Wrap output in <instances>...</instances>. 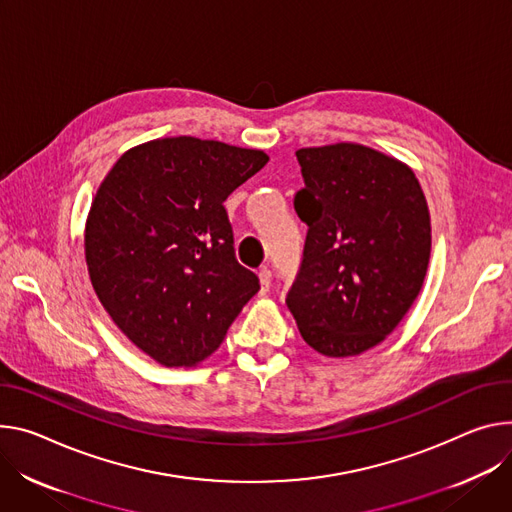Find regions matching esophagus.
Wrapping results in <instances>:
<instances>
[{
    "label": "esophagus",
    "instance_id": "esophagus-1",
    "mask_svg": "<svg viewBox=\"0 0 512 512\" xmlns=\"http://www.w3.org/2000/svg\"><path fill=\"white\" fill-rule=\"evenodd\" d=\"M257 275H259V284H261V294L269 292V288H271V271L267 267H263V269H259Z\"/></svg>",
    "mask_w": 512,
    "mask_h": 512
}]
</instances>
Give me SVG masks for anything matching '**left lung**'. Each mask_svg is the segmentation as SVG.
I'll return each instance as SVG.
<instances>
[{
    "label": "left lung",
    "mask_w": 512,
    "mask_h": 512,
    "mask_svg": "<svg viewBox=\"0 0 512 512\" xmlns=\"http://www.w3.org/2000/svg\"><path fill=\"white\" fill-rule=\"evenodd\" d=\"M304 257L286 304L302 339L327 357L382 343L423 288L431 216L402 161L357 143L296 151Z\"/></svg>",
    "instance_id": "1"
}]
</instances>
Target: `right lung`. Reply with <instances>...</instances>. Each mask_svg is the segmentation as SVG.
Returning a JSON list of instances; mask_svg holds the SVG:
<instances>
[{"label": "right lung", "mask_w": 512, "mask_h": 512, "mask_svg": "<svg viewBox=\"0 0 512 512\" xmlns=\"http://www.w3.org/2000/svg\"><path fill=\"white\" fill-rule=\"evenodd\" d=\"M269 157L194 136L126 151L85 222L91 286L116 327L165 367L212 355L259 277L232 247L224 200Z\"/></svg>", "instance_id": "1"}]
</instances>
